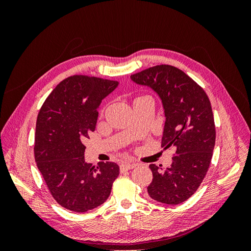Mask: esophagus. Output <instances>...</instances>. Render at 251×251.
Listing matches in <instances>:
<instances>
[{
  "label": "esophagus",
  "instance_id": "34e87169",
  "mask_svg": "<svg viewBox=\"0 0 251 251\" xmlns=\"http://www.w3.org/2000/svg\"><path fill=\"white\" fill-rule=\"evenodd\" d=\"M136 166H137V163H135V162H125L121 164L120 169L123 171H128V170H132V169L136 168Z\"/></svg>",
  "mask_w": 251,
  "mask_h": 251
}]
</instances>
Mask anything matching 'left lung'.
Masks as SVG:
<instances>
[{
    "label": "left lung",
    "mask_w": 251,
    "mask_h": 251,
    "mask_svg": "<svg viewBox=\"0 0 251 251\" xmlns=\"http://www.w3.org/2000/svg\"><path fill=\"white\" fill-rule=\"evenodd\" d=\"M131 79L160 97L165 116L161 147L176 150L171 168L150 165L149 196L170 205L184 202L202 183L211 161L216 127L210 101L198 83L170 65L149 68Z\"/></svg>",
    "instance_id": "obj_1"
}]
</instances>
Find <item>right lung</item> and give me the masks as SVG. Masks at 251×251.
Wrapping results in <instances>:
<instances>
[{
    "mask_svg": "<svg viewBox=\"0 0 251 251\" xmlns=\"http://www.w3.org/2000/svg\"><path fill=\"white\" fill-rule=\"evenodd\" d=\"M118 81L73 75L60 81L43 103L36 119L34 158L54 200L85 212L100 206L118 177L115 162L85 161V141L95 131L101 100Z\"/></svg>",
    "mask_w": 251,
    "mask_h": 251,
    "instance_id": "right-lung-1",
    "label": "right lung"
}]
</instances>
